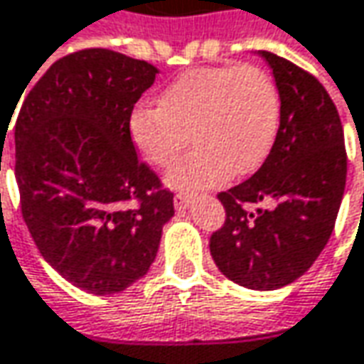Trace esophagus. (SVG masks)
I'll return each instance as SVG.
<instances>
[{
	"label": "esophagus",
	"mask_w": 364,
	"mask_h": 364,
	"mask_svg": "<svg viewBox=\"0 0 364 364\" xmlns=\"http://www.w3.org/2000/svg\"><path fill=\"white\" fill-rule=\"evenodd\" d=\"M173 202H175V208H177V210H187V208L191 205V202H193V198H191V196H183V193H177Z\"/></svg>",
	"instance_id": "obj_1"
}]
</instances>
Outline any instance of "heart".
<instances>
[{"label":"heart","mask_w":364,"mask_h":364,"mask_svg":"<svg viewBox=\"0 0 364 364\" xmlns=\"http://www.w3.org/2000/svg\"><path fill=\"white\" fill-rule=\"evenodd\" d=\"M280 125V95L257 65L196 68L177 75L159 105L139 102L127 129L141 159L166 166L189 144L166 183L181 191L216 187L232 175L255 173L267 159Z\"/></svg>","instance_id":"b5f03b06"}]
</instances>
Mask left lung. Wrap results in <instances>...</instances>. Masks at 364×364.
<instances>
[{
    "label": "left lung",
    "mask_w": 364,
    "mask_h": 364,
    "mask_svg": "<svg viewBox=\"0 0 364 364\" xmlns=\"http://www.w3.org/2000/svg\"><path fill=\"white\" fill-rule=\"evenodd\" d=\"M280 95V127L259 171L223 191L225 226L210 239L214 264L251 290L301 278L330 241L346 187L344 129L328 90L305 70L269 51ZM268 203L247 213L245 203Z\"/></svg>",
    "instance_id": "1"
}]
</instances>
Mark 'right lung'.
<instances>
[{"mask_svg": "<svg viewBox=\"0 0 364 364\" xmlns=\"http://www.w3.org/2000/svg\"><path fill=\"white\" fill-rule=\"evenodd\" d=\"M156 74L148 61L84 49L55 61L16 119L24 223L49 266L100 296L150 269L162 226L175 214L173 193L139 162L127 129ZM6 136L4 129L1 141ZM129 201L139 205L127 208Z\"/></svg>", "mask_w": 364, "mask_h": 364, "instance_id": "obj_1", "label": "right lung"}]
</instances>
